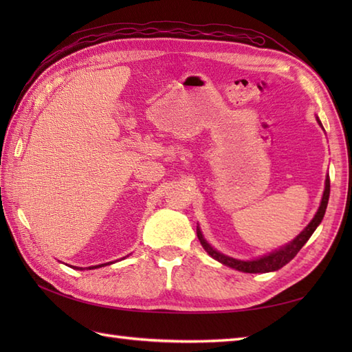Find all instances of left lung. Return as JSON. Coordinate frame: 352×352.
Wrapping results in <instances>:
<instances>
[{
	"label": "left lung",
	"instance_id": "1",
	"mask_svg": "<svg viewBox=\"0 0 352 352\" xmlns=\"http://www.w3.org/2000/svg\"><path fill=\"white\" fill-rule=\"evenodd\" d=\"M316 119H318L319 125L322 126V124H320V121H319V118H316ZM328 198H330V178L327 177L322 201H320V206L318 208L315 218L310 221L309 226L305 227L301 231V233L298 234L294 239V241L289 242L287 245H284V246H281L280 250H276L271 254H267V256H263V257L256 258V260H246L245 261V260H237V258H233V257H228V256H226V254H222L219 251H216L214 248H212V246L207 243V241L204 239L203 233H201L199 228H197V234H198L201 245H203V248L208 252V256H212L214 260L221 261L222 265L236 269V271L246 272V274H265V272L278 271L280 267H283L284 265H287L289 261L294 258L298 252H300V250L305 245V242L309 241L310 236L315 233V230L318 228L320 221L324 219L327 204H328Z\"/></svg>",
	"mask_w": 352,
	"mask_h": 352
}]
</instances>
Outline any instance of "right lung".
Instances as JSON below:
<instances>
[{
  "label": "right lung",
  "instance_id": "obj_1",
  "mask_svg": "<svg viewBox=\"0 0 352 352\" xmlns=\"http://www.w3.org/2000/svg\"><path fill=\"white\" fill-rule=\"evenodd\" d=\"M110 263H111V261H110ZM104 265H109V263H104ZM104 265H98V266H89L87 269H95V267H101V266H104ZM74 269H78V267H76V266H72ZM80 269H83V267H80Z\"/></svg>",
  "mask_w": 352,
  "mask_h": 352
}]
</instances>
